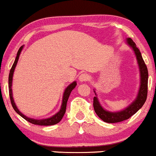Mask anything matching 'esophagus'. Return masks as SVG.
Returning <instances> with one entry per match:
<instances>
[{
    "label": "esophagus",
    "mask_w": 156,
    "mask_h": 156,
    "mask_svg": "<svg viewBox=\"0 0 156 156\" xmlns=\"http://www.w3.org/2000/svg\"><path fill=\"white\" fill-rule=\"evenodd\" d=\"M89 75L87 74V73H83V74H81L79 76V80L80 82L87 81V80H89Z\"/></svg>",
    "instance_id": "obj_1"
}]
</instances>
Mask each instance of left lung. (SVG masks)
Instances as JSON below:
<instances>
[{
	"label": "left lung",
	"instance_id": "left-lung-1",
	"mask_svg": "<svg viewBox=\"0 0 156 156\" xmlns=\"http://www.w3.org/2000/svg\"><path fill=\"white\" fill-rule=\"evenodd\" d=\"M126 42L130 48H132L136 58L138 67L139 69V76H140V83H139V88L138 90L137 95L134 101L130 103L126 108L119 112H109L102 106L98 98V95L94 89V92L95 94V97H94L93 101V106H94V112L103 121L108 123H115L119 122L124 121L128 119L135 114L140 109L143 105L145 103L147 96V83H148V70L142 56H141V52L138 49L136 45L135 42L130 38L126 39Z\"/></svg>",
	"mask_w": 156,
	"mask_h": 156
}]
</instances>
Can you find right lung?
<instances>
[{"label": "right lung", "mask_w": 156, "mask_h": 156, "mask_svg": "<svg viewBox=\"0 0 156 156\" xmlns=\"http://www.w3.org/2000/svg\"><path fill=\"white\" fill-rule=\"evenodd\" d=\"M23 47H24V45L21 46V47L20 48L19 51L17 53V56H16L15 62H14L13 65H12V67L10 69L9 76V97H10L11 103H12V107H13V108L15 109V112H17L20 116H21L23 119H25L26 120L29 122H31L34 125H53L57 124V123H58L61 120H62V119L64 117V114H65L68 98H69V94H70L71 92H72L73 89H75V87H76V85H77L76 81H73V83H71L69 85H68V87H67V88L64 89V92L63 94V98H62V105H61V108H60V110L56 113V114H54V115H53L52 117H49V118H45V119H40L30 118V117H27V116H26V115H24V114H23V113L19 110L18 108L17 107V105H16V104H15V101H14V98H13V94H12V89L14 72H15V69L16 66H17L20 55L21 52H22Z\"/></svg>", "instance_id": "add662e5"}]
</instances>
